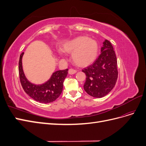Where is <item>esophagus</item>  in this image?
Wrapping results in <instances>:
<instances>
[{"instance_id": "esophagus-1", "label": "esophagus", "mask_w": 146, "mask_h": 146, "mask_svg": "<svg viewBox=\"0 0 146 146\" xmlns=\"http://www.w3.org/2000/svg\"><path fill=\"white\" fill-rule=\"evenodd\" d=\"M68 72H69V74H70V75H72V74H76V72H77V71L75 69H69V71H68Z\"/></svg>"}]
</instances>
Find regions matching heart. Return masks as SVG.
Returning <instances> with one entry per match:
<instances>
[{
  "instance_id": "heart-1",
  "label": "heart",
  "mask_w": 146,
  "mask_h": 146,
  "mask_svg": "<svg viewBox=\"0 0 146 146\" xmlns=\"http://www.w3.org/2000/svg\"><path fill=\"white\" fill-rule=\"evenodd\" d=\"M63 50L72 54L73 63L79 67H87L94 62L98 55L96 41L87 36H78L63 46Z\"/></svg>"
}]
</instances>
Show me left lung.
Returning a JSON list of instances; mask_svg holds the SVG:
<instances>
[{"label": "left lung", "mask_w": 146, "mask_h": 146, "mask_svg": "<svg viewBox=\"0 0 146 146\" xmlns=\"http://www.w3.org/2000/svg\"><path fill=\"white\" fill-rule=\"evenodd\" d=\"M86 76L84 90L93 98H101L111 91L117 81V58L113 46L105 39L101 54L92 65L82 70Z\"/></svg>", "instance_id": "1"}]
</instances>
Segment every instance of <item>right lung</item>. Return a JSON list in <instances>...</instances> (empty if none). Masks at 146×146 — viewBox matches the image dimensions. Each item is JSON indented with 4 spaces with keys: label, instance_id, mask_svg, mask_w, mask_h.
Instances as JSON below:
<instances>
[{
    "label": "right lung",
    "instance_id": "obj_1",
    "mask_svg": "<svg viewBox=\"0 0 146 146\" xmlns=\"http://www.w3.org/2000/svg\"><path fill=\"white\" fill-rule=\"evenodd\" d=\"M24 54L23 52L20 55L19 72L21 85L24 91L30 98L40 103L48 104L55 101L63 91V82L68 75V69L56 70L47 82L36 85L29 81L24 74L22 63Z\"/></svg>",
    "mask_w": 146,
    "mask_h": 146
}]
</instances>
